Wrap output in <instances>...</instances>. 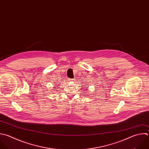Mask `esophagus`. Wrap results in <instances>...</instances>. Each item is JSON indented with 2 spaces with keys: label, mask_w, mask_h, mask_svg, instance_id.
Returning a JSON list of instances; mask_svg holds the SVG:
<instances>
[{
  "label": "esophagus",
  "mask_w": 149,
  "mask_h": 149,
  "mask_svg": "<svg viewBox=\"0 0 149 149\" xmlns=\"http://www.w3.org/2000/svg\"><path fill=\"white\" fill-rule=\"evenodd\" d=\"M74 80V79H69V81H73Z\"/></svg>",
  "instance_id": "34e87169"
}]
</instances>
